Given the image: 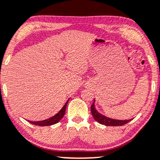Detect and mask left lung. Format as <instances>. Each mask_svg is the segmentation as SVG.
Instances as JSON below:
<instances>
[{"mask_svg":"<svg viewBox=\"0 0 160 160\" xmlns=\"http://www.w3.org/2000/svg\"><path fill=\"white\" fill-rule=\"evenodd\" d=\"M94 101L93 102L92 106H91V112L94 119L96 121H98L99 123L102 125H107V126H121L123 125L128 122H130L131 120H114V119L109 118L104 115L101 114L100 113H99L98 111L96 110L94 106Z\"/></svg>","mask_w":160,"mask_h":160,"instance_id":"8db88e82","label":"left lung"}]
</instances>
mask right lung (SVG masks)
Segmentation results:
<instances>
[{
	"label": "right lung",
	"mask_w": 160,
	"mask_h": 160,
	"mask_svg": "<svg viewBox=\"0 0 160 160\" xmlns=\"http://www.w3.org/2000/svg\"><path fill=\"white\" fill-rule=\"evenodd\" d=\"M68 100H69V99L66 101V102L64 104L63 107L60 109V111L59 112L57 113L55 115H54V116L50 117V118L46 119V120H44L42 121H37V122H35V121H33V122H32V121H29V122L32 123V124H33V125H40V126H48V125H52L56 124V123L60 122V120H61L62 117H63L64 114H65L66 108V106H67V104L68 102Z\"/></svg>",
	"instance_id": "1"
}]
</instances>
